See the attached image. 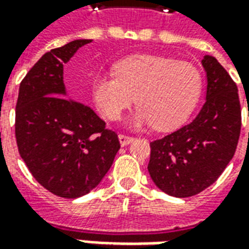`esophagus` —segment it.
Returning <instances> with one entry per match:
<instances>
[{
  "label": "esophagus",
  "instance_id": "34e87169",
  "mask_svg": "<svg viewBox=\"0 0 249 249\" xmlns=\"http://www.w3.org/2000/svg\"><path fill=\"white\" fill-rule=\"evenodd\" d=\"M133 140H135V139H133V137H130V136L119 135V141H120V145L121 146L128 145V144H130Z\"/></svg>",
  "mask_w": 249,
  "mask_h": 249
}]
</instances>
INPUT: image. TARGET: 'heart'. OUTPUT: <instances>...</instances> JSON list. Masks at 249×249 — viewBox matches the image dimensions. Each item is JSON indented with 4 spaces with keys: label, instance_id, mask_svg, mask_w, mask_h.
<instances>
[{
    "label": "heart",
    "instance_id": "1",
    "mask_svg": "<svg viewBox=\"0 0 249 249\" xmlns=\"http://www.w3.org/2000/svg\"><path fill=\"white\" fill-rule=\"evenodd\" d=\"M116 76H97L92 97L100 112L117 120L133 104L129 124L169 130L184 124L201 93V74L191 64L155 54H133L114 65Z\"/></svg>",
    "mask_w": 249,
    "mask_h": 249
}]
</instances>
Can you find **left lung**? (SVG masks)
Returning a JSON list of instances; mask_svg holds the SVG:
<instances>
[{"label":"left lung","mask_w":249,"mask_h":249,"mask_svg":"<svg viewBox=\"0 0 249 249\" xmlns=\"http://www.w3.org/2000/svg\"><path fill=\"white\" fill-rule=\"evenodd\" d=\"M205 103L196 119L151 142L148 172L159 189L175 197L195 196L219 178L235 155L241 128L237 87L212 56L201 60Z\"/></svg>","instance_id":"8db88e82"}]
</instances>
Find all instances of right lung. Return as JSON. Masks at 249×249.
Instances as JSON below:
<instances>
[{
  "instance_id": "right-lung-1",
  "label": "right lung",
  "mask_w": 249,
  "mask_h": 249,
  "mask_svg": "<svg viewBox=\"0 0 249 249\" xmlns=\"http://www.w3.org/2000/svg\"><path fill=\"white\" fill-rule=\"evenodd\" d=\"M92 40H74L45 53L19 85L16 139L33 178L60 197L96 188L120 149L117 135L92 109L68 97L64 64Z\"/></svg>"
}]
</instances>
